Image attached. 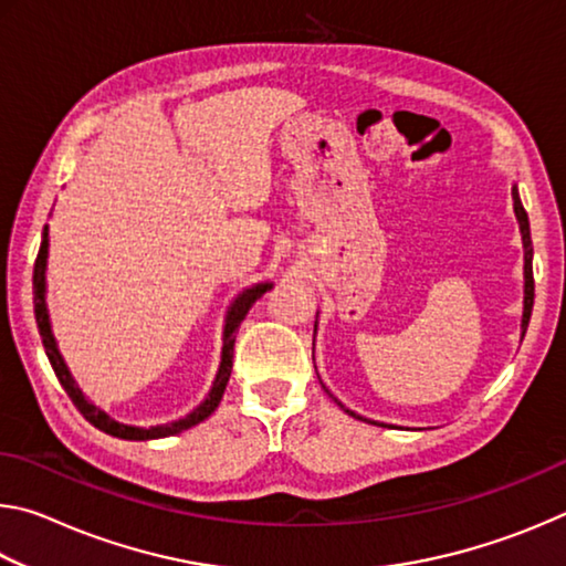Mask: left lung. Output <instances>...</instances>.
Here are the masks:
<instances>
[{
	"label": "left lung",
	"instance_id": "left-lung-1",
	"mask_svg": "<svg viewBox=\"0 0 566 566\" xmlns=\"http://www.w3.org/2000/svg\"><path fill=\"white\" fill-rule=\"evenodd\" d=\"M512 197H514V214H516V219H520L522 242H524V317H522V337H524L526 327H530L532 306H534V272H532V254H534V249H532V234H530V217H526L524 207H522L520 191L512 189ZM334 401H337V399H334ZM337 405H339V401H337ZM344 411H349V409H344ZM349 415L357 417V415H354V411H349ZM357 419H361V417H357ZM371 424H377V421H371Z\"/></svg>",
	"mask_w": 566,
	"mask_h": 566
}]
</instances>
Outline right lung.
Returning a JSON list of instances; mask_svg holds the SVG:
<instances>
[{
	"instance_id": "add662e5",
	"label": "right lung",
	"mask_w": 566,
	"mask_h": 566,
	"mask_svg": "<svg viewBox=\"0 0 566 566\" xmlns=\"http://www.w3.org/2000/svg\"><path fill=\"white\" fill-rule=\"evenodd\" d=\"M44 270H46V227H44V232H42L40 254H36V262H34V319H36V327H40V334H42L46 357H50V364H52L56 379H60V385L64 387L66 395H70V399L74 401V407L82 411V417L87 419L90 424L102 429V432H107L112 437H119V439H159V437H171V434H179V432H185V429L199 424V421H205L209 415H212V411L219 407V401H222L229 375H232L234 342H237L239 324H242V319L247 317V312L252 310V304L260 300V296L272 286V284H256V286H252V290H247L242 296H237V302L232 304V310H229V314H227L222 364H219L214 387H212V391H209V397L202 401V405H199L185 419L171 421V424L139 429V427H127V424H119V421L109 419L102 409L90 405V401L82 397L80 387L74 385L70 369L64 367V359L60 357V352H56V347H54V337H52V329H50V317H46V306H44Z\"/></svg>"
}]
</instances>
